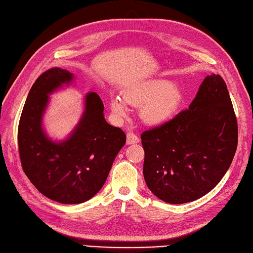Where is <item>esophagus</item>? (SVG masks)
<instances>
[{"label": "esophagus", "mask_w": 253, "mask_h": 253, "mask_svg": "<svg viewBox=\"0 0 253 253\" xmlns=\"http://www.w3.org/2000/svg\"><path fill=\"white\" fill-rule=\"evenodd\" d=\"M140 142V138H138L137 135L135 134L132 133V132H128L126 134V144L127 145H131V144H136Z\"/></svg>", "instance_id": "obj_1"}]
</instances>
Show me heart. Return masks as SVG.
<instances>
[{
	"label": "heart",
	"mask_w": 253,
	"mask_h": 253,
	"mask_svg": "<svg viewBox=\"0 0 253 253\" xmlns=\"http://www.w3.org/2000/svg\"><path fill=\"white\" fill-rule=\"evenodd\" d=\"M182 101V92L176 84L166 80L151 81L126 90L120 97H112L110 110L117 118H126L127 106L140 107L138 116L143 123L158 126L173 118Z\"/></svg>",
	"instance_id": "heart-1"
}]
</instances>
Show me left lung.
Segmentation results:
<instances>
[{
	"mask_svg": "<svg viewBox=\"0 0 253 253\" xmlns=\"http://www.w3.org/2000/svg\"><path fill=\"white\" fill-rule=\"evenodd\" d=\"M148 189L165 202L202 198L227 171L238 144V126L225 81L208 75L189 106L141 135Z\"/></svg>",
	"mask_w": 253,
	"mask_h": 253,
	"instance_id": "obj_1",
	"label": "left lung"
}]
</instances>
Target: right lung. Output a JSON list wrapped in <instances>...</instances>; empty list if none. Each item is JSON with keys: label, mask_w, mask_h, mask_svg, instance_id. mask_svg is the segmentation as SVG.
<instances>
[{"label": "right lung", "mask_w": 253, "mask_h": 253, "mask_svg": "<svg viewBox=\"0 0 253 253\" xmlns=\"http://www.w3.org/2000/svg\"><path fill=\"white\" fill-rule=\"evenodd\" d=\"M74 76L53 68L41 74L30 88L18 125L22 167L40 193L63 204L91 199L106 182L111 166L126 136L120 127L105 120L104 104L96 92L85 96L79 125L64 141L54 142L42 127L49 95Z\"/></svg>", "instance_id": "right-lung-1"}]
</instances>
